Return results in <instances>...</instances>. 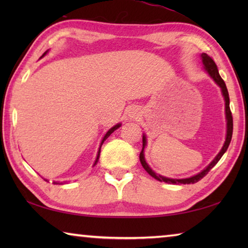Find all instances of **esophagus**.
I'll return each mask as SVG.
<instances>
[{
  "mask_svg": "<svg viewBox=\"0 0 248 248\" xmlns=\"http://www.w3.org/2000/svg\"><path fill=\"white\" fill-rule=\"evenodd\" d=\"M129 116L131 117L132 119H138V118H139V117H140L139 109L136 108V107L131 108V109H130V111H129Z\"/></svg>",
  "mask_w": 248,
  "mask_h": 248,
  "instance_id": "34e87169",
  "label": "esophagus"
}]
</instances>
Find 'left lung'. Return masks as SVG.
I'll return each instance as SVG.
<instances>
[{
	"mask_svg": "<svg viewBox=\"0 0 248 248\" xmlns=\"http://www.w3.org/2000/svg\"><path fill=\"white\" fill-rule=\"evenodd\" d=\"M201 59H202V63L204 65V69L208 71V73L211 75V78L215 79L216 83L217 84L221 87L222 90V94L224 96V99H225V114H226V120H228V132H226V139L224 142V145L222 150L220 151V153L217 155V157L213 159V161L210 163L209 166H207V169H204L201 173L197 174L195 176H192V177L189 178H185V179H171V178H166V177H163L161 175H157L156 173H154L152 170V169L148 165V163L145 162V158H144V148H145V144H146V140H145V137L143 136L142 138V151L140 153V162L142 166H143V169L148 171V173L154 177L155 179L159 180V182H165L167 184H195L197 182H199L201 178H203L205 175H207L210 170L212 169L213 166H215L217 162L220 161V158L222 157V155L225 153V151L228 150L229 145H230V142L232 140V134H233V117H232V112H231V109H230V97H229V92L228 89H226V85L223 79L220 77L219 74V71H217V64L215 60L211 57H209L207 53H202L201 54Z\"/></svg>",
	"mask_w": 248,
	"mask_h": 248,
	"instance_id": "obj_1",
	"label": "left lung"
}]
</instances>
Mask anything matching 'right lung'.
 <instances>
[{"mask_svg":"<svg viewBox=\"0 0 248 248\" xmlns=\"http://www.w3.org/2000/svg\"><path fill=\"white\" fill-rule=\"evenodd\" d=\"M45 54H46V52L44 53V56H45ZM119 127H120V124H116V125H115V127H112L111 129H109V131H108V132L106 133V136H105V137H104V139H103V141H102V144L104 143V141H105V140H106V139H107V138H108L109 136H110V134H111L112 132H114L116 129H118ZM100 148H102V145H100ZM100 148H99V151H98V154H97V158H96V161H95V164H94V165H96V164H97V162H98V158H99V155H100ZM53 184H57V183H53Z\"/></svg>","mask_w":248,"mask_h":248,"instance_id":"1","label":"right lung"}]
</instances>
